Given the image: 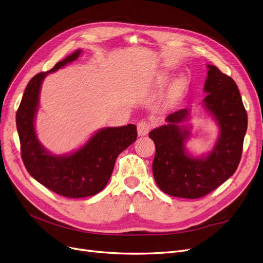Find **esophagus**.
<instances>
[{
    "instance_id": "34e87169",
    "label": "esophagus",
    "mask_w": 263,
    "mask_h": 263,
    "mask_svg": "<svg viewBox=\"0 0 263 263\" xmlns=\"http://www.w3.org/2000/svg\"><path fill=\"white\" fill-rule=\"evenodd\" d=\"M151 130V123L146 120H141L138 123V134L140 137H144V135L148 134Z\"/></svg>"
}]
</instances>
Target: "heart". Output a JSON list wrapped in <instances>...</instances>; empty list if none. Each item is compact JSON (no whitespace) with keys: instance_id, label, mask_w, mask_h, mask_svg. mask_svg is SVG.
<instances>
[{"instance_id":"heart-1","label":"heart","mask_w":263,"mask_h":263,"mask_svg":"<svg viewBox=\"0 0 263 263\" xmlns=\"http://www.w3.org/2000/svg\"><path fill=\"white\" fill-rule=\"evenodd\" d=\"M184 85H185V79H184L183 77H180L178 79L174 80L170 87V97L176 96L183 89Z\"/></svg>"}]
</instances>
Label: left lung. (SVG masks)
<instances>
[{
  "mask_svg": "<svg viewBox=\"0 0 263 263\" xmlns=\"http://www.w3.org/2000/svg\"><path fill=\"white\" fill-rule=\"evenodd\" d=\"M208 76L202 104L218 122L220 134L212 151L205 156L192 157L185 149L190 138V110L169 115L167 124L149 132L156 146L153 174L159 189L168 195L196 199L219 187L236 171L247 130V112L235 81L216 66L207 65Z\"/></svg>",
  "mask_w": 263,
  "mask_h": 263,
  "instance_id": "8db88e82",
  "label": "left lung"
}]
</instances>
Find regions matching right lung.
<instances>
[{"mask_svg":"<svg viewBox=\"0 0 263 263\" xmlns=\"http://www.w3.org/2000/svg\"><path fill=\"white\" fill-rule=\"evenodd\" d=\"M78 50L58 62L51 70L35 74L27 84L16 114L22 158L30 176L42 185L68 198H82L100 193L108 183L117 157L138 138L137 126L128 124L97 131L81 148L56 156L39 142L34 118L44 78L76 61Z\"/></svg>","mask_w":263,"mask_h":263,"instance_id":"obj_1","label":"right lung"}]
</instances>
